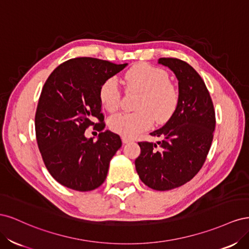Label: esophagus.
I'll list each match as a JSON object with an SVG mask.
<instances>
[{"label": "esophagus", "instance_id": "34e87169", "mask_svg": "<svg viewBox=\"0 0 249 249\" xmlns=\"http://www.w3.org/2000/svg\"><path fill=\"white\" fill-rule=\"evenodd\" d=\"M122 140H123V143H127V142H130V141H132V139L131 138H129V137H126V136H123L122 137Z\"/></svg>", "mask_w": 249, "mask_h": 249}]
</instances>
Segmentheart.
<instances>
[{
	"label": "heart",
	"mask_w": 249,
	"mask_h": 249,
	"mask_svg": "<svg viewBox=\"0 0 249 249\" xmlns=\"http://www.w3.org/2000/svg\"><path fill=\"white\" fill-rule=\"evenodd\" d=\"M124 82L127 92L139 93L135 103L137 111L112 116L109 119V127L113 132L127 137L136 136L149 129L154 119L158 124H164L175 113L178 93L165 71L139 63L124 73ZM99 95L107 111L114 113L118 110L122 92L115 78H109L103 83Z\"/></svg>",
	"instance_id": "b5f03b06"
}]
</instances>
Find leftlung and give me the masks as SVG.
<instances>
[{
	"label": "left lung",
	"instance_id": "8db88e82",
	"mask_svg": "<svg viewBox=\"0 0 249 249\" xmlns=\"http://www.w3.org/2000/svg\"><path fill=\"white\" fill-rule=\"evenodd\" d=\"M178 81V103L168 122L150 135L157 143L138 142L135 166L140 179L158 191L171 190L192 179L206 161L216 119L212 99L198 72L177 58H160Z\"/></svg>",
	"mask_w": 249,
	"mask_h": 249
}]
</instances>
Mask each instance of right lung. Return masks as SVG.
<instances>
[{
	"label": "right lung",
	"mask_w": 249,
	"mask_h": 249,
	"mask_svg": "<svg viewBox=\"0 0 249 249\" xmlns=\"http://www.w3.org/2000/svg\"><path fill=\"white\" fill-rule=\"evenodd\" d=\"M127 63L80 57L53 71L41 90L35 114L36 140L47 169L58 183L91 191L106 179L110 161L122 146L117 134L105 129L100 87ZM90 125L98 141L85 137Z\"/></svg>",
	"instance_id": "right-lung-1"
}]
</instances>
